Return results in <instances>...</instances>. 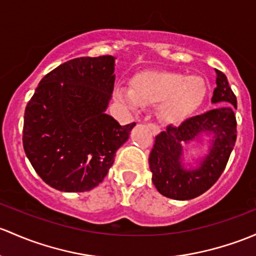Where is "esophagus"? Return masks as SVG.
Returning a JSON list of instances; mask_svg holds the SVG:
<instances>
[{"instance_id":"1","label":"esophagus","mask_w":256,"mask_h":256,"mask_svg":"<svg viewBox=\"0 0 256 256\" xmlns=\"http://www.w3.org/2000/svg\"><path fill=\"white\" fill-rule=\"evenodd\" d=\"M148 128H150V130L152 131V134L153 135H158V134L160 132V126H157L156 125V124H148Z\"/></svg>"}]
</instances>
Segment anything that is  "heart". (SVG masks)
Returning a JSON list of instances; mask_svg holds the SVG:
<instances>
[{
	"label": "heart",
	"instance_id": "heart-1",
	"mask_svg": "<svg viewBox=\"0 0 256 256\" xmlns=\"http://www.w3.org/2000/svg\"><path fill=\"white\" fill-rule=\"evenodd\" d=\"M208 86L201 76H186L169 71H150L137 74L131 90L116 87L114 98L126 109L162 103L160 115L169 122H179L195 112L207 96Z\"/></svg>",
	"mask_w": 256,
	"mask_h": 256
}]
</instances>
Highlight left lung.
<instances>
[{
	"instance_id": "obj_1",
	"label": "left lung",
	"mask_w": 256,
	"mask_h": 256,
	"mask_svg": "<svg viewBox=\"0 0 256 256\" xmlns=\"http://www.w3.org/2000/svg\"><path fill=\"white\" fill-rule=\"evenodd\" d=\"M216 88L212 96L214 108L205 114L169 125L156 137L150 154L152 182L163 196L174 200H192L204 194L220 176L227 166L236 140L234 109L236 98L224 74L216 70ZM208 137L209 152L198 158L194 167L185 164L184 146L203 142Z\"/></svg>"
}]
</instances>
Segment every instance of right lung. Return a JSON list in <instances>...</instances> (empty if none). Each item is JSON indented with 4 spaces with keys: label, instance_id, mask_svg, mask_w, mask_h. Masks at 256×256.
Masks as SVG:
<instances>
[{
    "label": "right lung",
    "instance_id": "1",
    "mask_svg": "<svg viewBox=\"0 0 256 256\" xmlns=\"http://www.w3.org/2000/svg\"><path fill=\"white\" fill-rule=\"evenodd\" d=\"M115 58H78L40 80L24 112L23 147L38 176L64 192H90L103 182L135 122L106 114Z\"/></svg>",
    "mask_w": 256,
    "mask_h": 256
}]
</instances>
